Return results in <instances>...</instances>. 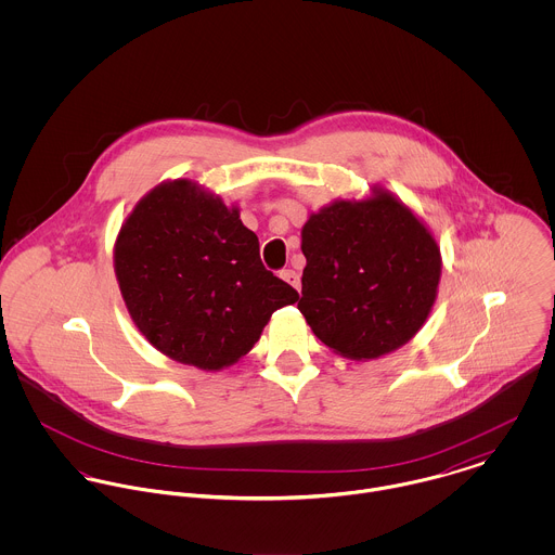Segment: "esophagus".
Here are the masks:
<instances>
[{
  "instance_id": "esophagus-1",
  "label": "esophagus",
  "mask_w": 555,
  "mask_h": 555,
  "mask_svg": "<svg viewBox=\"0 0 555 555\" xmlns=\"http://www.w3.org/2000/svg\"><path fill=\"white\" fill-rule=\"evenodd\" d=\"M280 278H282L284 282H288L293 288L301 291V280H299V273H297V271H293V269H284V271L280 273Z\"/></svg>"
}]
</instances>
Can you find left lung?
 Listing matches in <instances>:
<instances>
[{"instance_id": "left-lung-1", "label": "left lung", "mask_w": 555, "mask_h": 555, "mask_svg": "<svg viewBox=\"0 0 555 555\" xmlns=\"http://www.w3.org/2000/svg\"><path fill=\"white\" fill-rule=\"evenodd\" d=\"M299 310L333 352L370 361L408 344L429 317L442 273L427 227L383 188L335 201L301 231Z\"/></svg>"}]
</instances>
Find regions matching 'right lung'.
Instances as JSON below:
<instances>
[{"label": "right lung", "mask_w": 555, "mask_h": 555, "mask_svg": "<svg viewBox=\"0 0 555 555\" xmlns=\"http://www.w3.org/2000/svg\"><path fill=\"white\" fill-rule=\"evenodd\" d=\"M115 275L145 339L177 363L218 372L299 293L264 269L237 207L190 179L143 196L115 241Z\"/></svg>", "instance_id": "right-lung-1"}]
</instances>
